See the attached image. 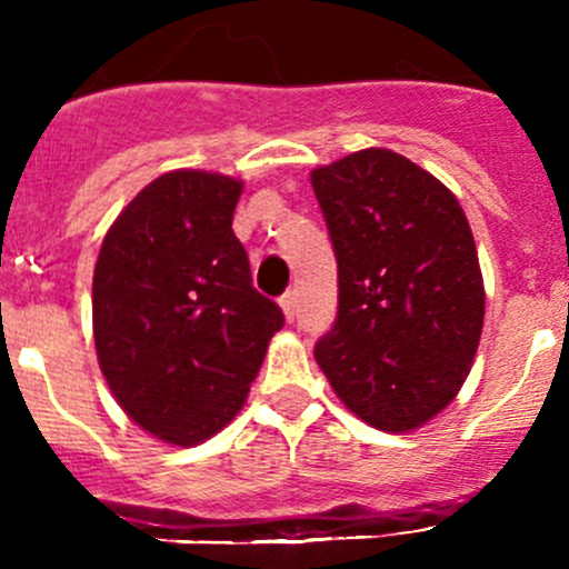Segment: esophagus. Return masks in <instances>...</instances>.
Wrapping results in <instances>:
<instances>
[{
	"label": "esophagus",
	"instance_id": "34e87169",
	"mask_svg": "<svg viewBox=\"0 0 569 569\" xmlns=\"http://www.w3.org/2000/svg\"><path fill=\"white\" fill-rule=\"evenodd\" d=\"M280 308H283L286 319L295 321V317H297V291L295 289H289L283 297H280Z\"/></svg>",
	"mask_w": 569,
	"mask_h": 569
}]
</instances>
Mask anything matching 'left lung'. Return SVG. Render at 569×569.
I'll return each mask as SVG.
<instances>
[{
	"label": "left lung",
	"mask_w": 569,
	"mask_h": 569,
	"mask_svg": "<svg viewBox=\"0 0 569 569\" xmlns=\"http://www.w3.org/2000/svg\"><path fill=\"white\" fill-rule=\"evenodd\" d=\"M311 183L338 261V313L313 358L366 423L421 427L462 388L485 321L462 206L386 148L313 170Z\"/></svg>",
	"instance_id": "obj_1"
}]
</instances>
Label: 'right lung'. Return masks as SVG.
<instances>
[{
    "mask_svg": "<svg viewBox=\"0 0 569 569\" xmlns=\"http://www.w3.org/2000/svg\"><path fill=\"white\" fill-rule=\"evenodd\" d=\"M242 183L173 170L107 231L93 272V336L114 399L146 432L194 446L248 399L283 327L233 233Z\"/></svg>",
    "mask_w": 569,
    "mask_h": 569,
    "instance_id": "obj_1",
    "label": "right lung"
}]
</instances>
